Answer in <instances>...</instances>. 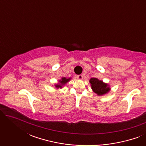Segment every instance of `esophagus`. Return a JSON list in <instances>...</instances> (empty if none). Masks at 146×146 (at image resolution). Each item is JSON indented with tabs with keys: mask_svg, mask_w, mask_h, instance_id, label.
Wrapping results in <instances>:
<instances>
[{
	"mask_svg": "<svg viewBox=\"0 0 146 146\" xmlns=\"http://www.w3.org/2000/svg\"><path fill=\"white\" fill-rule=\"evenodd\" d=\"M76 78L78 79H79V80H82L83 78V76L82 75V74H80V75H78V76H76Z\"/></svg>",
	"mask_w": 146,
	"mask_h": 146,
	"instance_id": "esophagus-1",
	"label": "esophagus"
}]
</instances>
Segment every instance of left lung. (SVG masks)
Returning <instances> with one entry per match:
<instances>
[{
	"instance_id": "left-lung-1",
	"label": "left lung",
	"mask_w": 146,
	"mask_h": 146,
	"mask_svg": "<svg viewBox=\"0 0 146 146\" xmlns=\"http://www.w3.org/2000/svg\"><path fill=\"white\" fill-rule=\"evenodd\" d=\"M90 83L94 92L98 96L104 95L110 90V88L108 84L103 82L96 78H92L90 80Z\"/></svg>"
}]
</instances>
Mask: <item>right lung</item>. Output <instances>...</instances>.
<instances>
[{
    "instance_id": "1",
    "label": "right lung",
    "mask_w": 146,
    "mask_h": 146,
    "mask_svg": "<svg viewBox=\"0 0 146 146\" xmlns=\"http://www.w3.org/2000/svg\"><path fill=\"white\" fill-rule=\"evenodd\" d=\"M70 80V78H66L65 77L62 78L61 80H59V83L55 85V87L57 89L62 88L66 84H67V82H68Z\"/></svg>"
}]
</instances>
